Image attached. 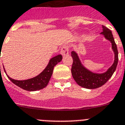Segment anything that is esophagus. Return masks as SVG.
<instances>
[{"label": "esophagus", "instance_id": "esophagus-1", "mask_svg": "<svg viewBox=\"0 0 125 125\" xmlns=\"http://www.w3.org/2000/svg\"><path fill=\"white\" fill-rule=\"evenodd\" d=\"M61 54L62 55V56L65 57V56H67L68 55V47L67 46H63L62 47V49H61Z\"/></svg>", "mask_w": 125, "mask_h": 125}]
</instances>
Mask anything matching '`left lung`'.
Segmentation results:
<instances>
[{"label":"left lung","instance_id":"left-lung-1","mask_svg":"<svg viewBox=\"0 0 125 125\" xmlns=\"http://www.w3.org/2000/svg\"><path fill=\"white\" fill-rule=\"evenodd\" d=\"M100 34L104 36V39L112 43V49L114 53V62L106 72L103 73L93 72L82 63L77 52L72 51L71 53L73 58L72 67L71 70L73 78L78 85L87 89H95L106 83L112 77L117 67L118 52L112 31L102 25V32Z\"/></svg>","mask_w":125,"mask_h":125}]
</instances>
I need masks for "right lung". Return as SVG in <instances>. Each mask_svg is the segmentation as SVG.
Instances as JSON below:
<instances>
[{
  "label": "right lung",
  "mask_w": 125,
  "mask_h": 125,
  "mask_svg": "<svg viewBox=\"0 0 125 125\" xmlns=\"http://www.w3.org/2000/svg\"><path fill=\"white\" fill-rule=\"evenodd\" d=\"M62 60V56L61 55H58L55 57H53L49 60L47 67L40 74L32 78L23 80H17L10 78L9 76H8L4 67V66L3 67L7 76L12 83L22 89L30 92H33V91L43 89L45 86H47L52 75L54 67L58 63L60 62Z\"/></svg>",
  "instance_id": "right-lung-1"
}]
</instances>
